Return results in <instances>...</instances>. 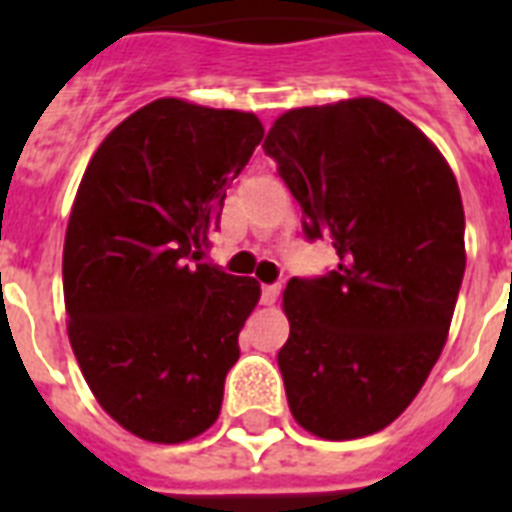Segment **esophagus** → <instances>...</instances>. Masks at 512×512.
<instances>
[{
    "label": "esophagus",
    "mask_w": 512,
    "mask_h": 512,
    "mask_svg": "<svg viewBox=\"0 0 512 512\" xmlns=\"http://www.w3.org/2000/svg\"><path fill=\"white\" fill-rule=\"evenodd\" d=\"M281 295V284H265L263 287V303L265 305H273L279 300Z\"/></svg>",
    "instance_id": "34e87169"
}]
</instances>
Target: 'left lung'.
Instances as JSON below:
<instances>
[{"mask_svg":"<svg viewBox=\"0 0 512 512\" xmlns=\"http://www.w3.org/2000/svg\"><path fill=\"white\" fill-rule=\"evenodd\" d=\"M335 271L289 279L279 369L313 436L377 433L441 356L465 276V212L438 148L374 98L295 108L263 143Z\"/></svg>","mask_w":512,"mask_h":512,"instance_id":"left-lung-1","label":"left lung"}]
</instances>
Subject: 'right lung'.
Instances as JSON below:
<instances>
[{
	"label": "right lung",
	"mask_w": 512,
	"mask_h": 512,
	"mask_svg": "<svg viewBox=\"0 0 512 512\" xmlns=\"http://www.w3.org/2000/svg\"><path fill=\"white\" fill-rule=\"evenodd\" d=\"M263 140L255 114L162 98L87 164L63 247L68 337L98 404L154 444L217 420L255 279L199 263L225 185Z\"/></svg>",
	"instance_id": "1"
}]
</instances>
